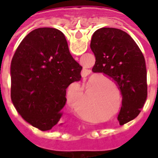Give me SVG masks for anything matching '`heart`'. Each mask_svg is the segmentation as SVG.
Here are the masks:
<instances>
[{
  "mask_svg": "<svg viewBox=\"0 0 158 158\" xmlns=\"http://www.w3.org/2000/svg\"><path fill=\"white\" fill-rule=\"evenodd\" d=\"M81 113H82V114H84V115H88V113H87V110L85 109V108H81Z\"/></svg>",
  "mask_w": 158,
  "mask_h": 158,
  "instance_id": "obj_1",
  "label": "heart"
}]
</instances>
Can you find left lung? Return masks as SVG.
<instances>
[{
    "label": "left lung",
    "instance_id": "left-lung-1",
    "mask_svg": "<svg viewBox=\"0 0 158 158\" xmlns=\"http://www.w3.org/2000/svg\"><path fill=\"white\" fill-rule=\"evenodd\" d=\"M90 48L96 56L94 73H103L122 94L118 120L123 125L139 115L147 97L146 61L131 36L121 29L102 28L93 34Z\"/></svg>",
    "mask_w": 158,
    "mask_h": 158
}]
</instances>
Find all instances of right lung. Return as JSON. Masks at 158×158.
<instances>
[{"label":"right lung","mask_w":158,"mask_h":158,"mask_svg":"<svg viewBox=\"0 0 158 158\" xmlns=\"http://www.w3.org/2000/svg\"><path fill=\"white\" fill-rule=\"evenodd\" d=\"M81 70L60 30L39 28L31 31L11 62V98L17 112L37 129H52L60 123L66 89L80 80Z\"/></svg>","instance_id":"obj_1"}]
</instances>
